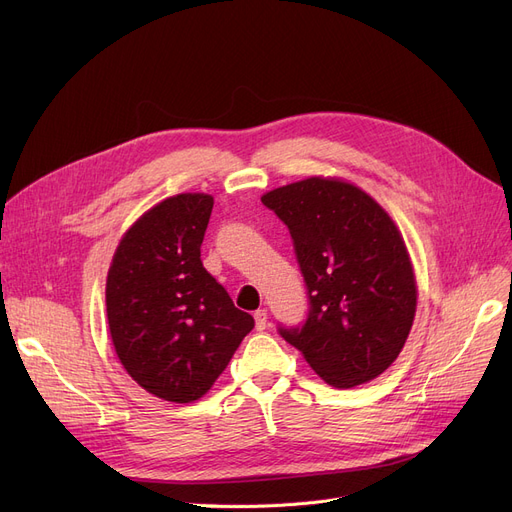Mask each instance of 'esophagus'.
I'll use <instances>...</instances> for the list:
<instances>
[{
	"label": "esophagus",
	"instance_id": "esophagus-1",
	"mask_svg": "<svg viewBox=\"0 0 512 512\" xmlns=\"http://www.w3.org/2000/svg\"><path fill=\"white\" fill-rule=\"evenodd\" d=\"M254 321H256V329H258V331H264L266 325H269V312H266L264 308L256 310V312H254Z\"/></svg>",
	"mask_w": 512,
	"mask_h": 512
}]
</instances>
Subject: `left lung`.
Wrapping results in <instances>:
<instances>
[{
    "mask_svg": "<svg viewBox=\"0 0 512 512\" xmlns=\"http://www.w3.org/2000/svg\"><path fill=\"white\" fill-rule=\"evenodd\" d=\"M289 229L308 314L277 331L333 387L381 375L410 333L417 310L412 264L387 212L362 189L312 177L262 196Z\"/></svg>",
    "mask_w": 512,
    "mask_h": 512,
    "instance_id": "1",
    "label": "left lung"
}]
</instances>
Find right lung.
<instances>
[{
    "instance_id": "right-lung-1",
    "label": "right lung",
    "mask_w": 512,
    "mask_h": 512,
    "mask_svg": "<svg viewBox=\"0 0 512 512\" xmlns=\"http://www.w3.org/2000/svg\"><path fill=\"white\" fill-rule=\"evenodd\" d=\"M212 196L181 193L145 212L118 243L106 283L116 354L150 394L187 404L218 379L252 314L202 264Z\"/></svg>"
}]
</instances>
